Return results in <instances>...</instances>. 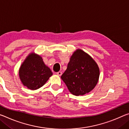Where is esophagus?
<instances>
[{
	"label": "esophagus",
	"instance_id": "34e87169",
	"mask_svg": "<svg viewBox=\"0 0 129 129\" xmlns=\"http://www.w3.org/2000/svg\"><path fill=\"white\" fill-rule=\"evenodd\" d=\"M56 73H57V75L61 76V75H62V72H61V71H58V72H57Z\"/></svg>",
	"mask_w": 129,
	"mask_h": 129
}]
</instances>
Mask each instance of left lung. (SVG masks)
Returning a JSON list of instances; mask_svg holds the SVG:
<instances>
[{
    "instance_id": "1",
    "label": "left lung",
    "mask_w": 129,
    "mask_h": 129,
    "mask_svg": "<svg viewBox=\"0 0 129 129\" xmlns=\"http://www.w3.org/2000/svg\"><path fill=\"white\" fill-rule=\"evenodd\" d=\"M99 77V69L95 61L82 50L77 49L61 78L73 95L79 96L92 90Z\"/></svg>"
}]
</instances>
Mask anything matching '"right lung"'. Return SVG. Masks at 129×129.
Returning a JSON list of instances; mask_svg holds the SVG:
<instances>
[{
  "mask_svg": "<svg viewBox=\"0 0 129 129\" xmlns=\"http://www.w3.org/2000/svg\"><path fill=\"white\" fill-rule=\"evenodd\" d=\"M19 74L24 86L35 90L42 87L53 73L44 64L41 57L31 53L22 64Z\"/></svg>",
  "mask_w": 129,
  "mask_h": 129,
  "instance_id": "obj_1",
  "label": "right lung"
}]
</instances>
